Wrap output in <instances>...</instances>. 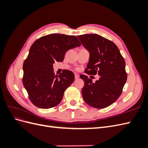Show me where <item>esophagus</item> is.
Listing matches in <instances>:
<instances>
[{
	"instance_id": "obj_1",
	"label": "esophagus",
	"mask_w": 148,
	"mask_h": 148,
	"mask_svg": "<svg viewBox=\"0 0 148 148\" xmlns=\"http://www.w3.org/2000/svg\"><path fill=\"white\" fill-rule=\"evenodd\" d=\"M79 75H78V74H75V79H78V78H79Z\"/></svg>"
}]
</instances>
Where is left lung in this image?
Returning <instances> with one entry per match:
<instances>
[{
	"label": "left lung",
	"mask_w": 148,
	"mask_h": 148,
	"mask_svg": "<svg viewBox=\"0 0 148 148\" xmlns=\"http://www.w3.org/2000/svg\"><path fill=\"white\" fill-rule=\"evenodd\" d=\"M78 38L89 52L85 73L100 76L99 79L93 83L87 75H80L84 82L82 91L83 99L91 107L106 108L122 92L127 79L125 60L117 46L109 39L96 34L79 35Z\"/></svg>",
	"instance_id": "1"
}]
</instances>
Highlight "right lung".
<instances>
[{
    "label": "right lung",
    "mask_w": 148,
    "mask_h": 148,
    "mask_svg": "<svg viewBox=\"0 0 148 148\" xmlns=\"http://www.w3.org/2000/svg\"><path fill=\"white\" fill-rule=\"evenodd\" d=\"M81 43L75 36L51 34L38 39L31 46L23 65V83L33 104L49 109L61 102L65 91L74 81L72 71L64 70L56 75L55 62H62L65 52Z\"/></svg>",
    "instance_id": "right-lung-1"
}]
</instances>
